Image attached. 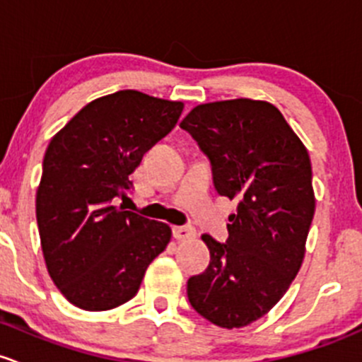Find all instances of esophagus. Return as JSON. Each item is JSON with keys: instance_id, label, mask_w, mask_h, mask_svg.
I'll return each instance as SVG.
<instances>
[{"instance_id": "34e87169", "label": "esophagus", "mask_w": 362, "mask_h": 362, "mask_svg": "<svg viewBox=\"0 0 362 362\" xmlns=\"http://www.w3.org/2000/svg\"><path fill=\"white\" fill-rule=\"evenodd\" d=\"M173 233L177 240H192V238H195L197 232L193 226H174Z\"/></svg>"}]
</instances>
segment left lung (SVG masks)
Here are the masks:
<instances>
[{
    "label": "left lung",
    "instance_id": "obj_1",
    "mask_svg": "<svg viewBox=\"0 0 362 362\" xmlns=\"http://www.w3.org/2000/svg\"><path fill=\"white\" fill-rule=\"evenodd\" d=\"M180 127L211 162L216 192L238 202L225 244L202 235L211 263L188 279V300L216 326H247L284 296L303 262L315 211L308 151L264 100L200 104Z\"/></svg>",
    "mask_w": 362,
    "mask_h": 362
}]
</instances>
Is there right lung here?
Returning <instances> with one entry per match:
<instances>
[{
  "label": "right lung",
  "mask_w": 362,
  "mask_h": 362,
  "mask_svg": "<svg viewBox=\"0 0 362 362\" xmlns=\"http://www.w3.org/2000/svg\"><path fill=\"white\" fill-rule=\"evenodd\" d=\"M181 111L177 100L120 90L88 103L48 144L36 219L48 274L74 307L100 312L129 301L148 264L165 251L169 225L117 200Z\"/></svg>",
  "instance_id": "1"
}]
</instances>
